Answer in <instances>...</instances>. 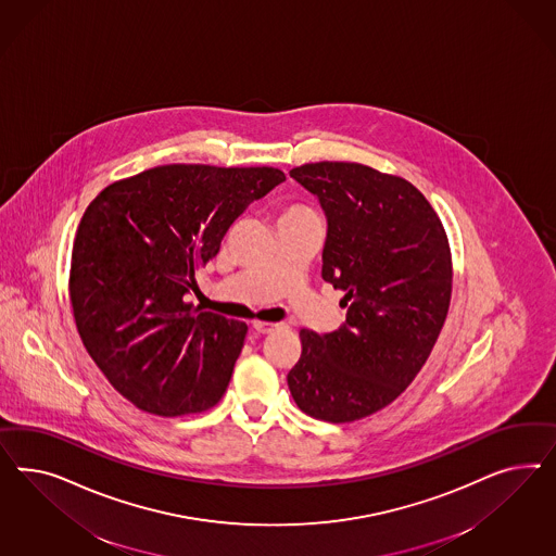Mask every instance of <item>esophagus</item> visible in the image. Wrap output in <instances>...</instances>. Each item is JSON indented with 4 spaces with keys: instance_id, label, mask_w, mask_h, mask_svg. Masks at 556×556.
Here are the masks:
<instances>
[{
    "instance_id": "34e87169",
    "label": "esophagus",
    "mask_w": 556,
    "mask_h": 556,
    "mask_svg": "<svg viewBox=\"0 0 556 556\" xmlns=\"http://www.w3.org/2000/svg\"><path fill=\"white\" fill-rule=\"evenodd\" d=\"M281 324H273V321H253V328L258 334H270L279 328Z\"/></svg>"
}]
</instances>
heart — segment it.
<instances>
[{"instance_id":"1","label":"heart","mask_w":556,"mask_h":556,"mask_svg":"<svg viewBox=\"0 0 556 556\" xmlns=\"http://www.w3.org/2000/svg\"><path fill=\"white\" fill-rule=\"evenodd\" d=\"M287 212H309V207H303V205H293V207H289Z\"/></svg>"}]
</instances>
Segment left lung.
Instances as JSON below:
<instances>
[{"label": "left lung", "instance_id": "1", "mask_svg": "<svg viewBox=\"0 0 556 556\" xmlns=\"http://www.w3.org/2000/svg\"><path fill=\"white\" fill-rule=\"evenodd\" d=\"M289 175L324 210L321 277L344 291L346 320L334 332H300L287 386L316 420H361L400 397L437 344L453 291L446 232L402 177L330 161Z\"/></svg>", "mask_w": 556, "mask_h": 556}]
</instances>
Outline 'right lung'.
<instances>
[{"label":"right lung","instance_id":"right-lung-1","mask_svg":"<svg viewBox=\"0 0 556 556\" xmlns=\"http://www.w3.org/2000/svg\"><path fill=\"white\" fill-rule=\"evenodd\" d=\"M283 181L273 167L163 165L105 187L85 210L73 316L89 356L138 409L173 418L218 404L249 328L187 293L236 218Z\"/></svg>","mask_w":556,"mask_h":556}]
</instances>
